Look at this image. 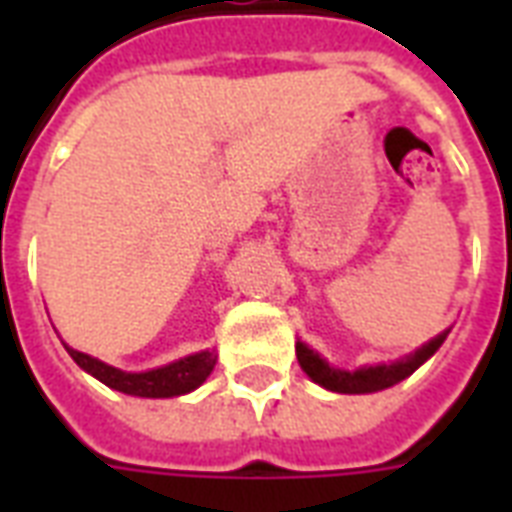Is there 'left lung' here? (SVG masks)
Instances as JSON below:
<instances>
[{"mask_svg": "<svg viewBox=\"0 0 512 512\" xmlns=\"http://www.w3.org/2000/svg\"><path fill=\"white\" fill-rule=\"evenodd\" d=\"M446 340L444 335H438L436 340H430L428 345H422L420 350H414L409 358H401L396 364H382V366H364V369H356V372H342L329 366L319 353H313L308 345L297 342V361L303 366V372L311 377L313 382H319L321 388L335 390V393H374V390H385L390 385H396L404 377L417 369L420 364H425L438 348L441 342Z\"/></svg>", "mask_w": 512, "mask_h": 512, "instance_id": "1", "label": "left lung"}]
</instances>
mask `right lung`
Masks as SVG:
<instances>
[{
	"instance_id": "right-lung-1",
	"label": "right lung",
	"mask_w": 512,
	"mask_h": 512,
	"mask_svg": "<svg viewBox=\"0 0 512 512\" xmlns=\"http://www.w3.org/2000/svg\"><path fill=\"white\" fill-rule=\"evenodd\" d=\"M68 356L74 358L76 364L82 366L84 372H90L92 377H98L103 385L114 390H122V393H130V396L140 398H172L183 396V393H191L193 388H199L201 382L207 380L209 372L215 369L217 356L209 353V350H201V353H193L188 358H180L175 364H167L162 369H151V372H122V369H114V366L103 364L98 358L87 356V353H79V350L68 348Z\"/></svg>"
}]
</instances>
